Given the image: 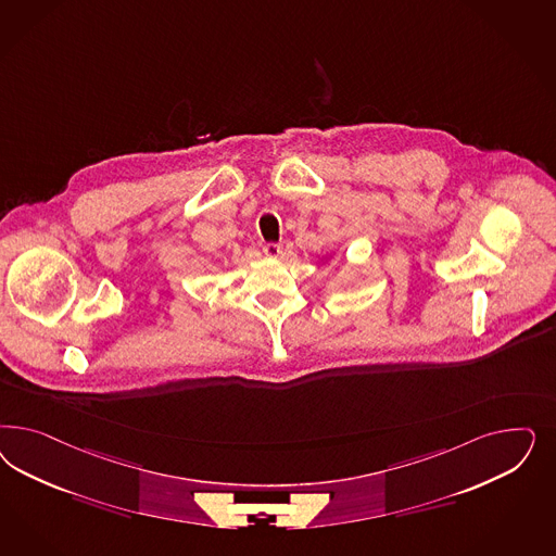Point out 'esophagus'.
I'll return each mask as SVG.
<instances>
[{
  "instance_id": "obj_1",
  "label": "esophagus",
  "mask_w": 556,
  "mask_h": 556,
  "mask_svg": "<svg viewBox=\"0 0 556 556\" xmlns=\"http://www.w3.org/2000/svg\"><path fill=\"white\" fill-rule=\"evenodd\" d=\"M282 250H285V248H282L280 243H266V245H264V253H266L268 257H280Z\"/></svg>"
}]
</instances>
